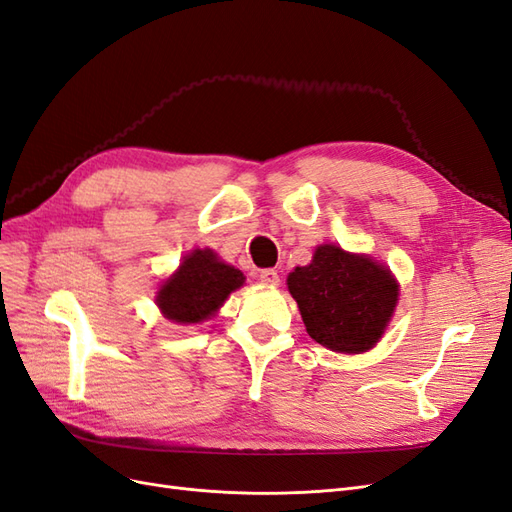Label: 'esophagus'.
I'll return each mask as SVG.
<instances>
[{"instance_id":"esophagus-1","label":"esophagus","mask_w":512,"mask_h":512,"mask_svg":"<svg viewBox=\"0 0 512 512\" xmlns=\"http://www.w3.org/2000/svg\"><path fill=\"white\" fill-rule=\"evenodd\" d=\"M258 277H260V282L267 284V286H277V284H280V275H277L275 269H262Z\"/></svg>"}]
</instances>
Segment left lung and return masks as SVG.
Masks as SVG:
<instances>
[{"mask_svg":"<svg viewBox=\"0 0 512 512\" xmlns=\"http://www.w3.org/2000/svg\"><path fill=\"white\" fill-rule=\"evenodd\" d=\"M309 337L335 352H365L384 333L397 305L391 271L367 256L320 245L307 267L288 275Z\"/></svg>","mask_w":512,"mask_h":512,"instance_id":"obj_1","label":"left lung"}]
</instances>
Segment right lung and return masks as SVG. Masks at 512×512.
<instances>
[{
	"label": "right lung",
	"mask_w": 512,
	"mask_h": 512,
	"mask_svg": "<svg viewBox=\"0 0 512 512\" xmlns=\"http://www.w3.org/2000/svg\"><path fill=\"white\" fill-rule=\"evenodd\" d=\"M243 282V273L220 262L213 250H194L183 258L179 271L164 282L156 301L168 320L179 324L203 322Z\"/></svg>",
	"instance_id": "1"
}]
</instances>
